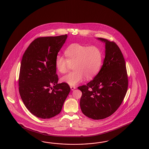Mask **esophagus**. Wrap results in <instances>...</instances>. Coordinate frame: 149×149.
<instances>
[{
    "mask_svg": "<svg viewBox=\"0 0 149 149\" xmlns=\"http://www.w3.org/2000/svg\"><path fill=\"white\" fill-rule=\"evenodd\" d=\"M70 88H71V89L72 90V91H73V90H74L76 88V87L75 86H70Z\"/></svg>",
    "mask_w": 149,
    "mask_h": 149,
    "instance_id": "esophagus-1",
    "label": "esophagus"
}]
</instances>
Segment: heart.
I'll return each instance as SVG.
<instances>
[{"label":"heart","mask_w":149,"mask_h":149,"mask_svg":"<svg viewBox=\"0 0 149 149\" xmlns=\"http://www.w3.org/2000/svg\"><path fill=\"white\" fill-rule=\"evenodd\" d=\"M65 57L58 55L55 61L58 71L64 74L73 65L72 72L61 78V81L70 86L77 85L86 78L89 80L99 72L102 61V54L96 46L79 43L70 44L64 50Z\"/></svg>","instance_id":"heart-1"}]
</instances>
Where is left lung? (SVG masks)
Segmentation results:
<instances>
[{"instance_id": "1", "label": "left lung", "mask_w": 149, "mask_h": 149, "mask_svg": "<svg viewBox=\"0 0 149 149\" xmlns=\"http://www.w3.org/2000/svg\"><path fill=\"white\" fill-rule=\"evenodd\" d=\"M105 57L100 72L87 85L79 87L82 92L80 105L86 116L94 120L109 117L120 106L128 88L125 59L117 44L102 38Z\"/></svg>"}]
</instances>
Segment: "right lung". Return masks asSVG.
Masks as SVG:
<instances>
[{
    "label": "right lung",
    "instance_id": "add662e5",
    "mask_svg": "<svg viewBox=\"0 0 149 149\" xmlns=\"http://www.w3.org/2000/svg\"><path fill=\"white\" fill-rule=\"evenodd\" d=\"M67 35L37 38L22 57L18 79L19 92L25 107L42 119L61 111L70 91L67 84H57L55 61Z\"/></svg>",
    "mask_w": 149,
    "mask_h": 149
}]
</instances>
